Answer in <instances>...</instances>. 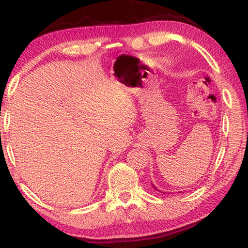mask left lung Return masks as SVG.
Returning a JSON list of instances; mask_svg holds the SVG:
<instances>
[{
  "label": "left lung",
  "mask_w": 248,
  "mask_h": 248,
  "mask_svg": "<svg viewBox=\"0 0 248 248\" xmlns=\"http://www.w3.org/2000/svg\"><path fill=\"white\" fill-rule=\"evenodd\" d=\"M151 186H152V187H153V188H155V191H159V192H160V190H159V188H158V187H156V186H155V184H153L152 182H151ZM161 192H162V191H161Z\"/></svg>",
  "instance_id": "left-lung-1"
}]
</instances>
